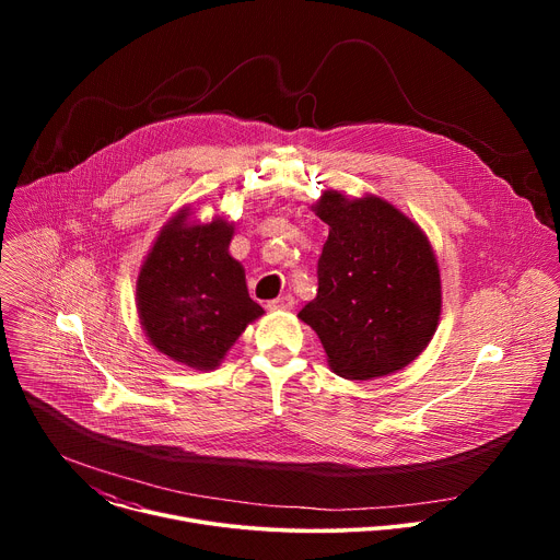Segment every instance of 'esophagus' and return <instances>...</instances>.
<instances>
[{
    "label": "esophagus",
    "mask_w": 560,
    "mask_h": 560,
    "mask_svg": "<svg viewBox=\"0 0 560 560\" xmlns=\"http://www.w3.org/2000/svg\"><path fill=\"white\" fill-rule=\"evenodd\" d=\"M268 307H270V310H292V307H294V296H292V294L277 296V299L268 301Z\"/></svg>",
    "instance_id": "esophagus-1"
}]
</instances>
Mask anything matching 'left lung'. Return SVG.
<instances>
[{
  "label": "left lung",
  "mask_w": 560,
  "mask_h": 560,
  "mask_svg": "<svg viewBox=\"0 0 560 560\" xmlns=\"http://www.w3.org/2000/svg\"><path fill=\"white\" fill-rule=\"evenodd\" d=\"M314 214L330 225L316 296L299 312L350 381L410 365L441 318V272L428 234L389 201L326 190Z\"/></svg>",
  "instance_id": "8db88e82"
}]
</instances>
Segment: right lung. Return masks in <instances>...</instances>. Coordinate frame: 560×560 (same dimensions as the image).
<instances>
[{"label": "right lung", "instance_id": "1", "mask_svg": "<svg viewBox=\"0 0 560 560\" xmlns=\"http://www.w3.org/2000/svg\"><path fill=\"white\" fill-rule=\"evenodd\" d=\"M182 208L148 250L137 277V312L148 341L192 370H214L264 314L246 270L230 253L234 225L223 217L190 221Z\"/></svg>", "mask_w": 560, "mask_h": 560}]
</instances>
